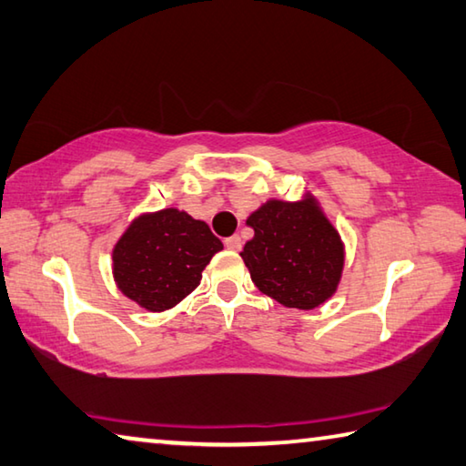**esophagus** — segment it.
I'll list each match as a JSON object with an SVG mask.
<instances>
[{
  "mask_svg": "<svg viewBox=\"0 0 466 466\" xmlns=\"http://www.w3.org/2000/svg\"><path fill=\"white\" fill-rule=\"evenodd\" d=\"M225 248L231 251H239L241 249V238L239 235H231V238L225 239Z\"/></svg>",
  "mask_w": 466,
  "mask_h": 466,
  "instance_id": "esophagus-1",
  "label": "esophagus"
}]
</instances>
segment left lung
Returning <instances> with one entry per match:
<instances>
[{
    "mask_svg": "<svg viewBox=\"0 0 466 466\" xmlns=\"http://www.w3.org/2000/svg\"><path fill=\"white\" fill-rule=\"evenodd\" d=\"M248 225L254 238L239 256L259 292L303 311L336 295L346 248L311 192L300 200H266L248 217Z\"/></svg>",
    "mask_w": 466,
    "mask_h": 466,
    "instance_id": "left-lung-1",
    "label": "left lung"
}]
</instances>
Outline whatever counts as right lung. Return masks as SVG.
<instances>
[{
  "label": "right lung",
  "mask_w": 466,
  "mask_h": 466,
  "mask_svg": "<svg viewBox=\"0 0 466 466\" xmlns=\"http://www.w3.org/2000/svg\"><path fill=\"white\" fill-rule=\"evenodd\" d=\"M223 243L186 210L141 212L114 243L112 276L118 290L149 313L176 307L198 287L202 270Z\"/></svg>",
  "instance_id": "right-lung-1"
}]
</instances>
